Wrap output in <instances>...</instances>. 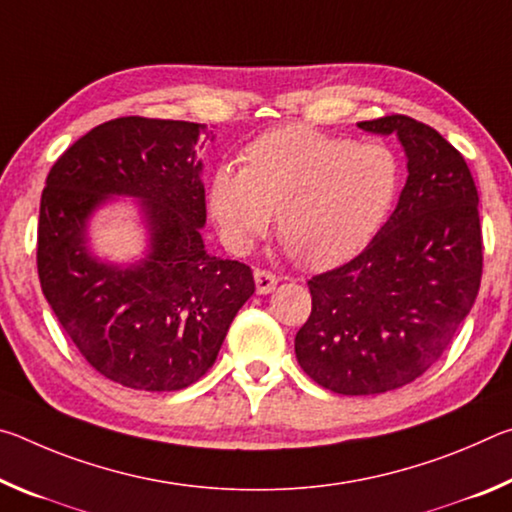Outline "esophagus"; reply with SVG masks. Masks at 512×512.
I'll use <instances>...</instances> for the list:
<instances>
[{
    "label": "esophagus",
    "instance_id": "obj_1",
    "mask_svg": "<svg viewBox=\"0 0 512 512\" xmlns=\"http://www.w3.org/2000/svg\"><path fill=\"white\" fill-rule=\"evenodd\" d=\"M277 284V275L266 268H255V287L257 293H271Z\"/></svg>",
    "mask_w": 512,
    "mask_h": 512
}]
</instances>
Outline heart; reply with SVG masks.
<instances>
[{
  "label": "heart",
  "instance_id": "heart-1",
  "mask_svg": "<svg viewBox=\"0 0 512 512\" xmlns=\"http://www.w3.org/2000/svg\"><path fill=\"white\" fill-rule=\"evenodd\" d=\"M402 169L384 142L289 124L255 137L241 169L219 167L210 210L232 248L246 250L277 214V235L311 268L348 262L368 246L400 192Z\"/></svg>",
  "mask_w": 512,
  "mask_h": 512
}]
</instances>
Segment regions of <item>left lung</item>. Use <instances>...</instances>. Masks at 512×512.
Listing matches in <instances>:
<instances>
[{
	"mask_svg": "<svg viewBox=\"0 0 512 512\" xmlns=\"http://www.w3.org/2000/svg\"><path fill=\"white\" fill-rule=\"evenodd\" d=\"M359 128L397 133L409 178L366 250L307 282L311 314L296 357L339 395L388 393L424 375L470 314L483 273L479 192L463 155L406 115Z\"/></svg>",
	"mask_w": 512,
	"mask_h": 512,
	"instance_id": "obj_1",
	"label": "left lung"
}]
</instances>
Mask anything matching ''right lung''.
<instances>
[{
	"label": "right lung",
	"mask_w": 512,
	"mask_h": 512,
	"mask_svg": "<svg viewBox=\"0 0 512 512\" xmlns=\"http://www.w3.org/2000/svg\"><path fill=\"white\" fill-rule=\"evenodd\" d=\"M203 131L194 121L110 119L60 155L42 189V293L83 359L135 391H180L201 379L255 293L250 266L205 253ZM110 193L142 197L152 225L150 257L126 272L84 246V221Z\"/></svg>",
	"instance_id": "1"
}]
</instances>
